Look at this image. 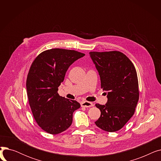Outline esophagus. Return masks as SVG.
I'll list each match as a JSON object with an SVG mask.
<instances>
[{"instance_id": "esophagus-1", "label": "esophagus", "mask_w": 161, "mask_h": 161, "mask_svg": "<svg viewBox=\"0 0 161 161\" xmlns=\"http://www.w3.org/2000/svg\"><path fill=\"white\" fill-rule=\"evenodd\" d=\"M81 107H86V108H89L93 106V104L91 102H88V101H83V102L81 103Z\"/></svg>"}]
</instances>
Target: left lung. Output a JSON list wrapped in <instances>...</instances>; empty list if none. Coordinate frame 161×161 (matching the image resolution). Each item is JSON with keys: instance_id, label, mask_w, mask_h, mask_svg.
I'll return each instance as SVG.
<instances>
[{"instance_id": "1", "label": "left lung", "mask_w": 161, "mask_h": 161, "mask_svg": "<svg viewBox=\"0 0 161 161\" xmlns=\"http://www.w3.org/2000/svg\"><path fill=\"white\" fill-rule=\"evenodd\" d=\"M89 54L99 73L101 88L108 91L107 103L95 104L101 114L95 123L105 131H117L134 115L139 99L136 69L130 59L118 51Z\"/></svg>"}]
</instances>
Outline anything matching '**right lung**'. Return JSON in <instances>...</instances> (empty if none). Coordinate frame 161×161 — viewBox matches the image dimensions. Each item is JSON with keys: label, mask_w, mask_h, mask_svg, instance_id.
<instances>
[{"label": "right lung", "mask_w": 161, "mask_h": 161, "mask_svg": "<svg viewBox=\"0 0 161 161\" xmlns=\"http://www.w3.org/2000/svg\"><path fill=\"white\" fill-rule=\"evenodd\" d=\"M84 55L75 50L53 48L40 53L30 67L26 82L29 103L36 122L49 134L69 129L74 112L80 108L77 101L59 96L57 91L69 66Z\"/></svg>", "instance_id": "1"}]
</instances>
